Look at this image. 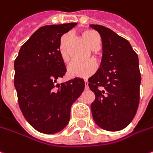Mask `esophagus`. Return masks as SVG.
<instances>
[{"label": "esophagus", "instance_id": "1", "mask_svg": "<svg viewBox=\"0 0 153 153\" xmlns=\"http://www.w3.org/2000/svg\"><path fill=\"white\" fill-rule=\"evenodd\" d=\"M85 89H87L88 88V81H87V79H85Z\"/></svg>", "mask_w": 153, "mask_h": 153}]
</instances>
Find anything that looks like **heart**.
I'll use <instances>...</instances> for the list:
<instances>
[{
  "mask_svg": "<svg viewBox=\"0 0 153 153\" xmlns=\"http://www.w3.org/2000/svg\"><path fill=\"white\" fill-rule=\"evenodd\" d=\"M85 41L91 50H97L101 44V38L98 33L91 30H85L82 33ZM68 41L69 36L68 34L62 35L58 43V53L64 63H68L70 61L68 54ZM97 70V63L94 60H89L85 62H73L68 68V74L71 77L87 78L92 75Z\"/></svg>",
  "mask_w": 153,
  "mask_h": 153,
  "instance_id": "b5f03b06",
  "label": "heart"
}]
</instances>
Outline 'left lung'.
Masks as SVG:
<instances>
[{"label":"left lung","instance_id":"left-lung-1","mask_svg":"<svg viewBox=\"0 0 153 153\" xmlns=\"http://www.w3.org/2000/svg\"><path fill=\"white\" fill-rule=\"evenodd\" d=\"M90 26L100 34L103 43L100 68L88 79L95 93L92 117L101 128L119 131L132 122L140 103L138 56L129 42L113 30L99 25Z\"/></svg>","mask_w":153,"mask_h":153}]
</instances>
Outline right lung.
Instances as JSON below:
<instances>
[{
    "mask_svg": "<svg viewBox=\"0 0 153 153\" xmlns=\"http://www.w3.org/2000/svg\"><path fill=\"white\" fill-rule=\"evenodd\" d=\"M76 23L40 27L21 46L14 61V86L24 117L36 130L55 134L70 119L71 106L85 89L82 79L58 85L66 67L58 53L59 40Z\"/></svg>",
    "mask_w": 153,
    "mask_h": 153,
    "instance_id": "right-lung-1",
    "label": "right lung"
}]
</instances>
